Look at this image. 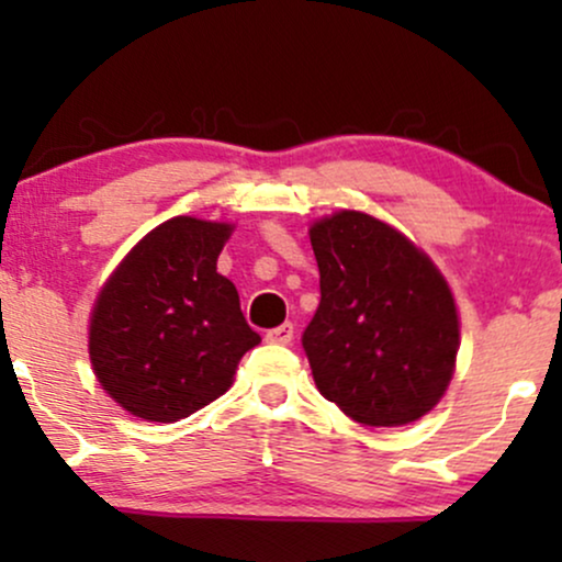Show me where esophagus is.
<instances>
[{
  "instance_id": "esophagus-1",
  "label": "esophagus",
  "mask_w": 562,
  "mask_h": 562,
  "mask_svg": "<svg viewBox=\"0 0 562 562\" xmlns=\"http://www.w3.org/2000/svg\"><path fill=\"white\" fill-rule=\"evenodd\" d=\"M293 333H295V327L290 325V322H285V325L272 327V330H267V340H269V344H282V346H288L290 340H293Z\"/></svg>"
}]
</instances>
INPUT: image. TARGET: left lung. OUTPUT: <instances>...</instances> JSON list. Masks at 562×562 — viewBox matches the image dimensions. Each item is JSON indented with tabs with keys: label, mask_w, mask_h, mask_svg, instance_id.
I'll return each mask as SVG.
<instances>
[{
	"label": "left lung",
	"mask_w": 562,
	"mask_h": 562,
	"mask_svg": "<svg viewBox=\"0 0 562 562\" xmlns=\"http://www.w3.org/2000/svg\"><path fill=\"white\" fill-rule=\"evenodd\" d=\"M308 235L322 299L301 344L319 393L372 428L420 420L460 348L447 280L402 232L359 211L322 218Z\"/></svg>",
	"instance_id": "obj_1"
}]
</instances>
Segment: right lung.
<instances>
[{"label": "right lung", "mask_w": 562, "mask_h": 562, "mask_svg": "<svg viewBox=\"0 0 562 562\" xmlns=\"http://www.w3.org/2000/svg\"><path fill=\"white\" fill-rule=\"evenodd\" d=\"M229 232V224L169 218L134 245L94 303V375L142 420L177 423L203 409L261 340L235 285L216 272Z\"/></svg>", "instance_id": "1"}]
</instances>
